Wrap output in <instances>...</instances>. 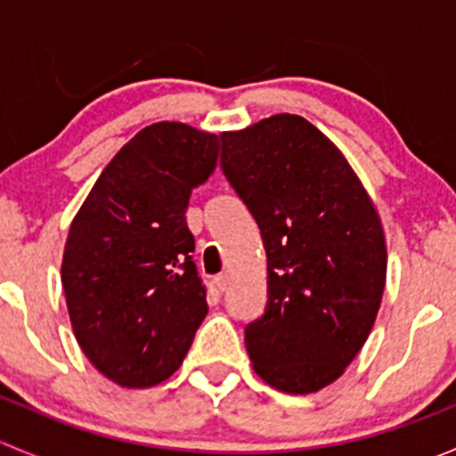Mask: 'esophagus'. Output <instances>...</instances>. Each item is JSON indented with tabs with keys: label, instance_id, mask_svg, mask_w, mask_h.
Wrapping results in <instances>:
<instances>
[{
	"label": "esophagus",
	"instance_id": "1",
	"mask_svg": "<svg viewBox=\"0 0 456 456\" xmlns=\"http://www.w3.org/2000/svg\"><path fill=\"white\" fill-rule=\"evenodd\" d=\"M227 284H229V278H227V275H224V273L216 275V278H214V289H216V291H218V293H223L224 289H227Z\"/></svg>",
	"mask_w": 456,
	"mask_h": 456
}]
</instances>
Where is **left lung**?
<instances>
[{"instance_id":"1","label":"left lung","mask_w":456,"mask_h":456,"mask_svg":"<svg viewBox=\"0 0 456 456\" xmlns=\"http://www.w3.org/2000/svg\"><path fill=\"white\" fill-rule=\"evenodd\" d=\"M220 167L256 218L266 309L245 344L262 379L306 395L364 346L386 284L379 216L342 151L296 114L224 132Z\"/></svg>"}]
</instances>
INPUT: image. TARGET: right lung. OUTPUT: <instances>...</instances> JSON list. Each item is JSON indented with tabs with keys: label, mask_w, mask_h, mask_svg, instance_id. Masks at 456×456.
Returning a JSON list of instances; mask_svg holds the SVG:
<instances>
[{
	"label": "right lung",
	"mask_w": 456,
	"mask_h": 456,
	"mask_svg": "<svg viewBox=\"0 0 456 456\" xmlns=\"http://www.w3.org/2000/svg\"><path fill=\"white\" fill-rule=\"evenodd\" d=\"M218 136L154 123L121 147L75 216L61 282L75 338L126 388L174 375L207 315L185 211L216 169Z\"/></svg>",
	"instance_id": "add662e5"
}]
</instances>
